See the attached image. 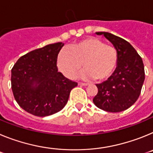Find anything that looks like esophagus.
<instances>
[{"label":"esophagus","instance_id":"34e87169","mask_svg":"<svg viewBox=\"0 0 153 153\" xmlns=\"http://www.w3.org/2000/svg\"><path fill=\"white\" fill-rule=\"evenodd\" d=\"M78 84H79V86H88V83H80V82H79V83H78Z\"/></svg>","mask_w":153,"mask_h":153}]
</instances>
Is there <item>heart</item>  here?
<instances>
[{"mask_svg": "<svg viewBox=\"0 0 153 153\" xmlns=\"http://www.w3.org/2000/svg\"><path fill=\"white\" fill-rule=\"evenodd\" d=\"M118 61V53L114 47L103 41L89 37L70 45L60 51L56 57V65L60 72L69 79H74L82 68L81 76L97 81L107 79L113 74Z\"/></svg>", "mask_w": 153, "mask_h": 153, "instance_id": "b5f03b06", "label": "heart"}]
</instances>
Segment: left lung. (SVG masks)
<instances>
[{
	"instance_id": "1",
	"label": "left lung",
	"mask_w": 153,
	"mask_h": 153,
	"mask_svg": "<svg viewBox=\"0 0 153 153\" xmlns=\"http://www.w3.org/2000/svg\"><path fill=\"white\" fill-rule=\"evenodd\" d=\"M103 34L111 42L118 53L117 67L107 80L96 84L98 93L93 101L100 109L110 113L123 111L136 102L145 79L141 56L129 42L108 32Z\"/></svg>"
}]
</instances>
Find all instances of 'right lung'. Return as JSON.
I'll return each mask as SVG.
<instances>
[{"instance_id":"right-lung-1","label":"right lung","mask_w":153,"mask_h":153,"mask_svg":"<svg viewBox=\"0 0 153 153\" xmlns=\"http://www.w3.org/2000/svg\"><path fill=\"white\" fill-rule=\"evenodd\" d=\"M64 44L58 42L27 53L11 70V88L18 105L36 117L60 111L77 83L58 72L56 57Z\"/></svg>"}]
</instances>
